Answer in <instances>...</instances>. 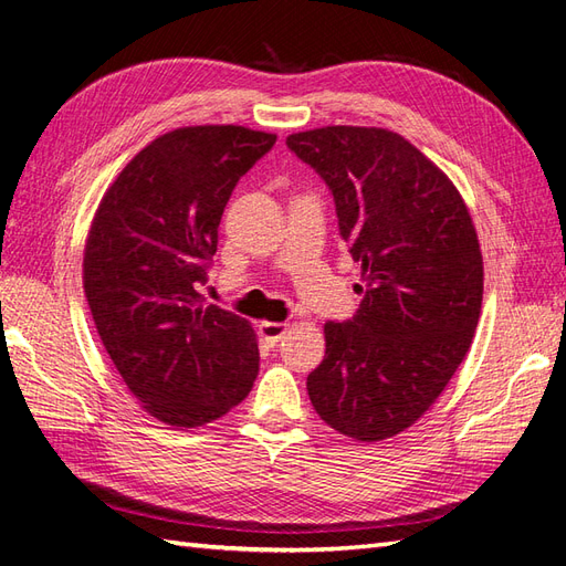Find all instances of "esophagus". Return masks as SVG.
<instances>
[{"label":"esophagus","instance_id":"obj_1","mask_svg":"<svg viewBox=\"0 0 566 566\" xmlns=\"http://www.w3.org/2000/svg\"><path fill=\"white\" fill-rule=\"evenodd\" d=\"M258 329H260V337H263L270 346H274L277 344L282 337H284V332L289 329V323H272V321H263L258 325Z\"/></svg>","mask_w":566,"mask_h":566}]
</instances>
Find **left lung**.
<instances>
[{
  "label": "left lung",
  "instance_id": "obj_1",
  "mask_svg": "<svg viewBox=\"0 0 566 566\" xmlns=\"http://www.w3.org/2000/svg\"><path fill=\"white\" fill-rule=\"evenodd\" d=\"M286 145L329 186L364 282L354 321L325 323L308 397L329 428L382 442L438 401L471 349L483 303L471 212L452 179L389 128L323 126Z\"/></svg>",
  "mask_w": 566,
  "mask_h": 566
}]
</instances>
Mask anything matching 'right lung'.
I'll return each instance as SVG.
<instances>
[{
  "mask_svg": "<svg viewBox=\"0 0 566 566\" xmlns=\"http://www.w3.org/2000/svg\"><path fill=\"white\" fill-rule=\"evenodd\" d=\"M277 136L234 124L157 136L109 184L83 251L97 335L140 409L171 428L217 421L258 375L251 323L202 306L227 200Z\"/></svg>",
  "mask_w": 566,
  "mask_h": 566,
  "instance_id": "add662e5",
  "label": "right lung"
}]
</instances>
